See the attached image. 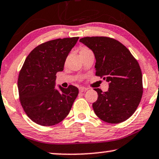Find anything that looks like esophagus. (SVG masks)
I'll use <instances>...</instances> for the list:
<instances>
[{
  "instance_id": "1",
  "label": "esophagus",
  "mask_w": 159,
  "mask_h": 159,
  "mask_svg": "<svg viewBox=\"0 0 159 159\" xmlns=\"http://www.w3.org/2000/svg\"><path fill=\"white\" fill-rule=\"evenodd\" d=\"M87 89H88L87 88H85V87H83V86H81V87L79 88V92H86V91H87Z\"/></svg>"
}]
</instances>
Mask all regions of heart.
<instances>
[{"instance_id":"heart-1","label":"heart","mask_w":159,"mask_h":159,"mask_svg":"<svg viewBox=\"0 0 159 159\" xmlns=\"http://www.w3.org/2000/svg\"><path fill=\"white\" fill-rule=\"evenodd\" d=\"M89 51H90L89 49L88 48H86V47H84V48H83L81 49V53H83V52H89Z\"/></svg>"}]
</instances>
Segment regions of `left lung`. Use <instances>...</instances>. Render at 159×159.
<instances>
[{"mask_svg": "<svg viewBox=\"0 0 159 159\" xmlns=\"http://www.w3.org/2000/svg\"><path fill=\"white\" fill-rule=\"evenodd\" d=\"M80 42L94 52L95 75L109 82L107 92L94 89L98 94L92 104L95 114L110 124L127 120L143 96V75L138 62L125 46L112 38L84 37Z\"/></svg>", "mask_w": 159, "mask_h": 159, "instance_id": "8db88e82", "label": "left lung"}]
</instances>
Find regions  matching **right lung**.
<instances>
[{
  "instance_id": "right-lung-1",
  "label": "right lung",
  "mask_w": 159,
  "mask_h": 159,
  "mask_svg": "<svg viewBox=\"0 0 159 159\" xmlns=\"http://www.w3.org/2000/svg\"><path fill=\"white\" fill-rule=\"evenodd\" d=\"M79 38H65L36 46L28 54L19 73L17 86L20 101L27 116L41 126L59 124L68 115L78 94V89H55L57 72Z\"/></svg>"
}]
</instances>
